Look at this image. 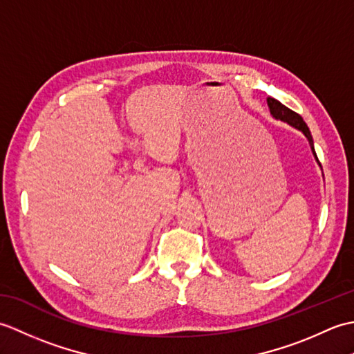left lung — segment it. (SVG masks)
<instances>
[{"label":"left lung","mask_w":354,"mask_h":354,"mask_svg":"<svg viewBox=\"0 0 354 354\" xmlns=\"http://www.w3.org/2000/svg\"><path fill=\"white\" fill-rule=\"evenodd\" d=\"M268 106H269L270 114H272L274 118L281 120V122L290 124L292 127H295V129L301 131V132L306 135V138L309 140V145H310V147H312V152H313L315 158H317V161H318L317 152H315V147H313L312 133H310V131H309V127H307V124L304 123V120L301 118V115L297 114V112H293V111L289 109V108H286L283 103H280L278 100L272 99V97H268ZM318 164H319V161H318ZM319 165H321V164H319Z\"/></svg>","instance_id":"1"}]
</instances>
